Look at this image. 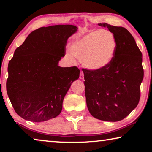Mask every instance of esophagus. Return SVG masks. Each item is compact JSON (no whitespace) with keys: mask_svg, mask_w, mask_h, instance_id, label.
<instances>
[{"mask_svg":"<svg viewBox=\"0 0 152 152\" xmlns=\"http://www.w3.org/2000/svg\"><path fill=\"white\" fill-rule=\"evenodd\" d=\"M84 72L83 71H80V79H84Z\"/></svg>","mask_w":152,"mask_h":152,"instance_id":"obj_1","label":"esophagus"}]
</instances>
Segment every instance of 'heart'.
I'll list each match as a JSON object with an SVG mask.
<instances>
[{
  "instance_id": "b5f03b06",
  "label": "heart",
  "mask_w": 152,
  "mask_h": 152,
  "mask_svg": "<svg viewBox=\"0 0 152 152\" xmlns=\"http://www.w3.org/2000/svg\"><path fill=\"white\" fill-rule=\"evenodd\" d=\"M116 50L115 35L106 29L90 33L71 45L73 54L91 70H99L109 65L114 58Z\"/></svg>"
}]
</instances>
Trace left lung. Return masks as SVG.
<instances>
[{
	"label": "left lung",
	"mask_w": 152,
	"mask_h": 152,
	"mask_svg": "<svg viewBox=\"0 0 152 152\" xmlns=\"http://www.w3.org/2000/svg\"><path fill=\"white\" fill-rule=\"evenodd\" d=\"M115 35L116 52L109 65L82 68L86 104L91 114L105 121H119L137 106L143 78L142 53L132 35L122 27L99 23Z\"/></svg>",
	"instance_id": "obj_1"
}]
</instances>
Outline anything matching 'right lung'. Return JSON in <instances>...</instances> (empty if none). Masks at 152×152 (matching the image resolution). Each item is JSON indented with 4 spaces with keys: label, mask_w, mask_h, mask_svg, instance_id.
<instances>
[{
    "label": "right lung",
    "mask_w": 152,
    "mask_h": 152,
    "mask_svg": "<svg viewBox=\"0 0 152 152\" xmlns=\"http://www.w3.org/2000/svg\"><path fill=\"white\" fill-rule=\"evenodd\" d=\"M76 31L72 25L40 27L15 50L8 65L7 92L23 119L42 122L60 115L64 96L80 76L76 66L58 65L67 40Z\"/></svg>",
    "instance_id": "right-lung-1"
}]
</instances>
